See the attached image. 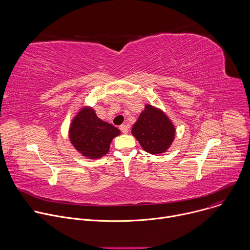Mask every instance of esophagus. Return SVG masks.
<instances>
[{
	"mask_svg": "<svg viewBox=\"0 0 250 250\" xmlns=\"http://www.w3.org/2000/svg\"><path fill=\"white\" fill-rule=\"evenodd\" d=\"M120 129L122 130L123 133H128V127H127V125H122L120 126Z\"/></svg>",
	"mask_w": 250,
	"mask_h": 250,
	"instance_id": "1",
	"label": "esophagus"
}]
</instances>
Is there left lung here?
<instances>
[{
	"mask_svg": "<svg viewBox=\"0 0 250 250\" xmlns=\"http://www.w3.org/2000/svg\"><path fill=\"white\" fill-rule=\"evenodd\" d=\"M131 133L142 149L150 154H160L172 145L175 126L163 111L147 104L133 125Z\"/></svg>",
	"mask_w": 250,
	"mask_h": 250,
	"instance_id": "8db88e82",
	"label": "left lung"
}]
</instances>
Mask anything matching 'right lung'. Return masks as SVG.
<instances>
[{
  "label": "right lung",
  "instance_id": "1",
  "mask_svg": "<svg viewBox=\"0 0 250 250\" xmlns=\"http://www.w3.org/2000/svg\"><path fill=\"white\" fill-rule=\"evenodd\" d=\"M120 133L119 128L100 120L90 106H83L69 128L71 144L89 159H98L108 153L113 138Z\"/></svg>",
  "mask_w": 250,
  "mask_h": 250
}]
</instances>
